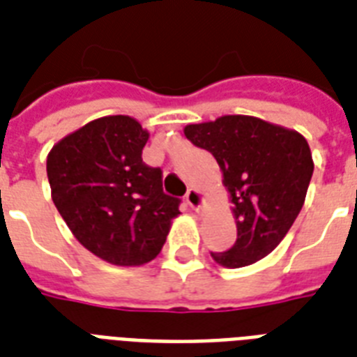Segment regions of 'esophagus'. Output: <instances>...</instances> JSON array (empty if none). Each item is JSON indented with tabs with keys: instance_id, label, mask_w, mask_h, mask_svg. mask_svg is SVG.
<instances>
[{
	"instance_id": "1",
	"label": "esophagus",
	"mask_w": 357,
	"mask_h": 357,
	"mask_svg": "<svg viewBox=\"0 0 357 357\" xmlns=\"http://www.w3.org/2000/svg\"><path fill=\"white\" fill-rule=\"evenodd\" d=\"M202 200H204V198H202L200 190L189 189V190H187V195H185V202H187V204H189L192 209H200Z\"/></svg>"
}]
</instances>
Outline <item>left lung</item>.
Instances as JSON below:
<instances>
[{
	"label": "left lung",
	"instance_id": "obj_1",
	"mask_svg": "<svg viewBox=\"0 0 357 357\" xmlns=\"http://www.w3.org/2000/svg\"><path fill=\"white\" fill-rule=\"evenodd\" d=\"M185 137L222 168L237 218V241L211 252L218 265L238 268L268 255L304 206L313 176L307 140L296 131L243 114L190 123Z\"/></svg>",
	"mask_w": 357,
	"mask_h": 357
}]
</instances>
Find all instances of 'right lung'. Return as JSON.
Listing matches in <instances>:
<instances>
[{"mask_svg": "<svg viewBox=\"0 0 357 357\" xmlns=\"http://www.w3.org/2000/svg\"><path fill=\"white\" fill-rule=\"evenodd\" d=\"M148 131L129 116H103L64 137L47 155L53 204L86 250L120 266L144 265L167 241L179 198L162 170L142 161Z\"/></svg>", "mask_w": 357, "mask_h": 357, "instance_id": "right-lung-1", "label": "right lung"}]
</instances>
